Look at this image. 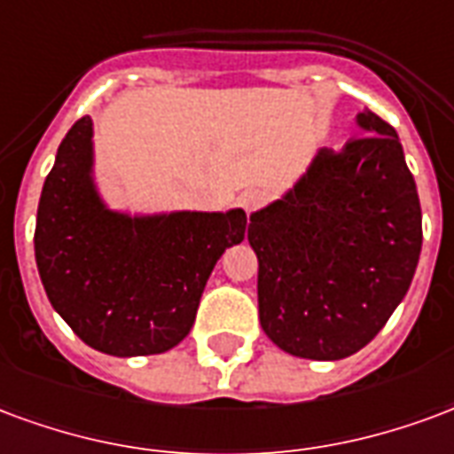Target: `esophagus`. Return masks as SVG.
<instances>
[{
  "label": "esophagus",
  "mask_w": 454,
  "mask_h": 454,
  "mask_svg": "<svg viewBox=\"0 0 454 454\" xmlns=\"http://www.w3.org/2000/svg\"><path fill=\"white\" fill-rule=\"evenodd\" d=\"M263 200H266V193L259 191V188H251V191H247V193L239 198L241 207H244V213L247 215H251L254 210H259L261 205H263Z\"/></svg>",
  "instance_id": "obj_1"
}]
</instances>
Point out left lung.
Instances as JSON below:
<instances>
[{"instance_id":"8db88e82","label":"left lung","mask_w":454,"mask_h":454,"mask_svg":"<svg viewBox=\"0 0 454 454\" xmlns=\"http://www.w3.org/2000/svg\"><path fill=\"white\" fill-rule=\"evenodd\" d=\"M360 137L319 150L283 198L251 215L261 329L278 348L340 360L375 339L411 286L421 203L396 130L372 111Z\"/></svg>"}]
</instances>
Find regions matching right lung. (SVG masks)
Wrapping results in <instances>:
<instances>
[{
	"mask_svg": "<svg viewBox=\"0 0 454 454\" xmlns=\"http://www.w3.org/2000/svg\"><path fill=\"white\" fill-rule=\"evenodd\" d=\"M94 122L79 118L43 184L35 263L55 312L91 348L130 358L186 339L224 249L244 239L247 213L128 215L94 184Z\"/></svg>",
	"mask_w": 454,
	"mask_h": 454,
	"instance_id": "1",
	"label": "right lung"
}]
</instances>
